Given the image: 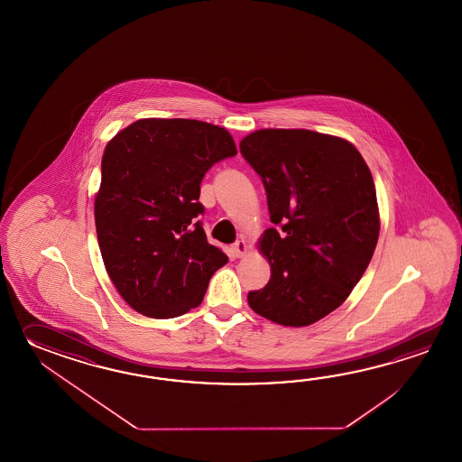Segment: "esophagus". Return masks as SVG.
Here are the masks:
<instances>
[{"mask_svg": "<svg viewBox=\"0 0 462 462\" xmlns=\"http://www.w3.org/2000/svg\"><path fill=\"white\" fill-rule=\"evenodd\" d=\"M231 249H233L235 257H243L247 253V245H245V239H239V241H236Z\"/></svg>", "mask_w": 462, "mask_h": 462, "instance_id": "34e87169", "label": "esophagus"}]
</instances>
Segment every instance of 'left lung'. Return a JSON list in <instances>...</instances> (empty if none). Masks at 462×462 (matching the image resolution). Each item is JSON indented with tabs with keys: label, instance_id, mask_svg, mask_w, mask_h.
Instances as JSON below:
<instances>
[{
	"label": "left lung",
	"instance_id": "obj_1",
	"mask_svg": "<svg viewBox=\"0 0 462 462\" xmlns=\"http://www.w3.org/2000/svg\"><path fill=\"white\" fill-rule=\"evenodd\" d=\"M239 150L274 223L261 237L271 279L247 302L275 324H314L344 304L372 261L380 217L370 168L350 142L312 130H257Z\"/></svg>",
	"mask_w": 462,
	"mask_h": 462
}]
</instances>
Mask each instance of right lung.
I'll return each mask as SVG.
<instances>
[{
  "label": "right lung",
  "instance_id": "obj_1",
  "mask_svg": "<svg viewBox=\"0 0 462 462\" xmlns=\"http://www.w3.org/2000/svg\"><path fill=\"white\" fill-rule=\"evenodd\" d=\"M237 153L225 128L189 118H142L102 157L98 247L118 294L152 319L201 304L226 254L209 245L198 201L209 168Z\"/></svg>",
  "mask_w": 462,
  "mask_h": 462
}]
</instances>
